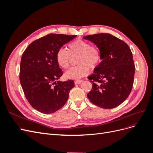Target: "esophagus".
<instances>
[{"instance_id": "34e87169", "label": "esophagus", "mask_w": 153, "mask_h": 153, "mask_svg": "<svg viewBox=\"0 0 153 153\" xmlns=\"http://www.w3.org/2000/svg\"><path fill=\"white\" fill-rule=\"evenodd\" d=\"M82 82H83V80H76L75 82V84H80Z\"/></svg>"}]
</instances>
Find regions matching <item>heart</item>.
<instances>
[{
	"label": "heart",
	"instance_id": "heart-1",
	"mask_svg": "<svg viewBox=\"0 0 153 153\" xmlns=\"http://www.w3.org/2000/svg\"><path fill=\"white\" fill-rule=\"evenodd\" d=\"M76 59L78 66L71 68L64 74L68 79L78 80L87 75L89 68L95 69L102 60V53L100 48L96 45H91L89 41L78 39L68 45V50L60 48L55 55L59 66L64 69L69 66L72 57Z\"/></svg>",
	"mask_w": 153,
	"mask_h": 153
}]
</instances>
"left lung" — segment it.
<instances>
[{"label":"left lung","instance_id":"1","mask_svg":"<svg viewBox=\"0 0 153 153\" xmlns=\"http://www.w3.org/2000/svg\"><path fill=\"white\" fill-rule=\"evenodd\" d=\"M99 47L102 61L88 77L92 83L87 98L93 104L105 109L121 105L130 94L135 68L129 46L112 35L96 34L84 37Z\"/></svg>","mask_w":153,"mask_h":153}]
</instances>
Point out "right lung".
Here are the masks:
<instances>
[{
  "label": "right lung",
  "instance_id": "obj_1",
  "mask_svg": "<svg viewBox=\"0 0 153 153\" xmlns=\"http://www.w3.org/2000/svg\"><path fill=\"white\" fill-rule=\"evenodd\" d=\"M76 35L50 34L31 43L23 53L20 81L30 105L43 114L56 112L66 104L69 91L75 86L72 80L57 81L62 71L56 61L59 49Z\"/></svg>",
  "mask_w": 153,
  "mask_h": 153
}]
</instances>
